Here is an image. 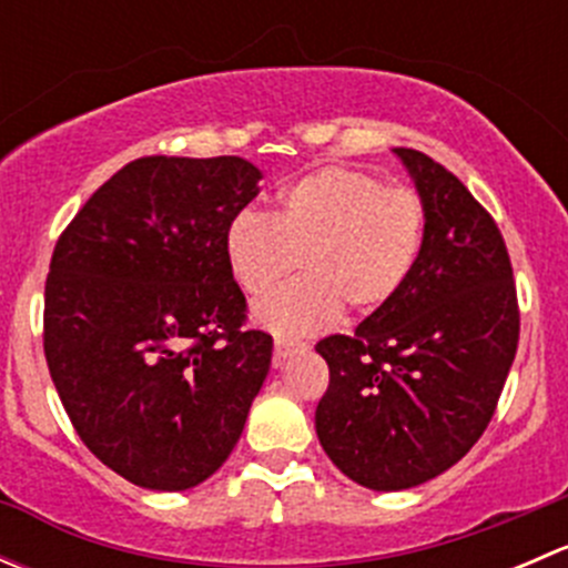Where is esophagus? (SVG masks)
I'll return each instance as SVG.
<instances>
[{
	"instance_id": "obj_1",
	"label": "esophagus",
	"mask_w": 568,
	"mask_h": 568,
	"mask_svg": "<svg viewBox=\"0 0 568 568\" xmlns=\"http://www.w3.org/2000/svg\"><path fill=\"white\" fill-rule=\"evenodd\" d=\"M305 352L302 343H291V341H274V365H283L285 359L294 357V354Z\"/></svg>"
}]
</instances>
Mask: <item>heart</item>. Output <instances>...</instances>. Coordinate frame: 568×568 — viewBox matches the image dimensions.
Instances as JSON below:
<instances>
[{
	"mask_svg": "<svg viewBox=\"0 0 568 568\" xmlns=\"http://www.w3.org/2000/svg\"><path fill=\"white\" fill-rule=\"evenodd\" d=\"M426 227L420 194L363 170L321 168L280 192L274 216L239 211L225 261L233 280L261 296L300 256L306 274L257 302L255 321L280 337H305L329 329L343 305L357 316L390 305L420 263Z\"/></svg>",
	"mask_w": 568,
	"mask_h": 568,
	"instance_id": "1",
	"label": "heart"
}]
</instances>
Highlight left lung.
Here are the masks:
<instances>
[{"mask_svg": "<svg viewBox=\"0 0 568 568\" xmlns=\"http://www.w3.org/2000/svg\"><path fill=\"white\" fill-rule=\"evenodd\" d=\"M393 153L428 211L420 263L354 335L316 346L329 365L318 443L346 478L374 491L426 484L478 443L519 341L511 261L495 220L426 153Z\"/></svg>", "mask_w": 568, "mask_h": 568, "instance_id": "obj_1", "label": "left lung"}]
</instances>
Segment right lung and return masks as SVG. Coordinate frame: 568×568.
Returning a JSON list of instances; mask_svg holds the SVG:
<instances>
[{
	"label": "right lung",
	"instance_id": "obj_1",
	"mask_svg": "<svg viewBox=\"0 0 568 568\" xmlns=\"http://www.w3.org/2000/svg\"><path fill=\"white\" fill-rule=\"evenodd\" d=\"M239 156H148L114 173L57 242L43 348L73 428L131 484L183 491L225 464L272 365L242 329L225 231L261 192Z\"/></svg>",
	"mask_w": 568,
	"mask_h": 568
}]
</instances>
